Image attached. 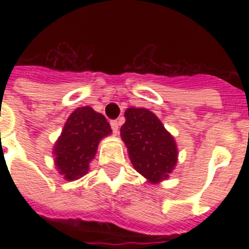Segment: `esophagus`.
Returning <instances> with one entry per match:
<instances>
[{
  "instance_id": "obj_1",
  "label": "esophagus",
  "mask_w": 249,
  "mask_h": 249,
  "mask_svg": "<svg viewBox=\"0 0 249 249\" xmlns=\"http://www.w3.org/2000/svg\"><path fill=\"white\" fill-rule=\"evenodd\" d=\"M109 124H111V128H112L113 133H115V134H117V133H119V121L112 120L111 123H109Z\"/></svg>"
}]
</instances>
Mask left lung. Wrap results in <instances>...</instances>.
Returning <instances> with one entry per match:
<instances>
[{
  "instance_id": "obj_1",
  "label": "left lung",
  "mask_w": 249,
  "mask_h": 249,
  "mask_svg": "<svg viewBox=\"0 0 249 249\" xmlns=\"http://www.w3.org/2000/svg\"><path fill=\"white\" fill-rule=\"evenodd\" d=\"M120 134L134 169L151 183L169 177L177 164L176 141L155 113L146 108H128Z\"/></svg>"
}]
</instances>
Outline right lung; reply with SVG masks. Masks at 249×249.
<instances>
[{"label": "right lung", "mask_w": 249, "mask_h": 249, "mask_svg": "<svg viewBox=\"0 0 249 249\" xmlns=\"http://www.w3.org/2000/svg\"><path fill=\"white\" fill-rule=\"evenodd\" d=\"M111 132L108 121L102 113L88 106L75 109L66 121L53 150L60 176L67 181H75L88 173L99 141Z\"/></svg>", "instance_id": "right-lung-1"}]
</instances>
